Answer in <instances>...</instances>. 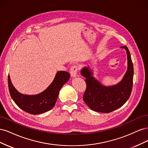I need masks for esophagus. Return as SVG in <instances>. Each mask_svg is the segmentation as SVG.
I'll list each match as a JSON object with an SVG mask.
<instances>
[{
	"label": "esophagus",
	"instance_id": "obj_1",
	"mask_svg": "<svg viewBox=\"0 0 148 148\" xmlns=\"http://www.w3.org/2000/svg\"><path fill=\"white\" fill-rule=\"evenodd\" d=\"M77 71H78V66L77 65H73L71 67L70 69V75L72 78L77 77Z\"/></svg>",
	"mask_w": 148,
	"mask_h": 148
}]
</instances>
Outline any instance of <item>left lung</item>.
Listing matches in <instances>:
<instances>
[{
  "label": "left lung",
  "instance_id": "8db88e82",
  "mask_svg": "<svg viewBox=\"0 0 148 148\" xmlns=\"http://www.w3.org/2000/svg\"><path fill=\"white\" fill-rule=\"evenodd\" d=\"M127 55V70L120 82L112 86H105L93 76L89 66L81 70V75L85 78L86 90L83 101L91 110L102 113H109L122 107L130 96L133 86V65L130 53L126 46Z\"/></svg>",
  "mask_w": 148,
  "mask_h": 148
}]
</instances>
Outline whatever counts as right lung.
Listing matches in <instances>:
<instances>
[{"label":"right lung","mask_w":148,"mask_h":148,"mask_svg":"<svg viewBox=\"0 0 148 148\" xmlns=\"http://www.w3.org/2000/svg\"><path fill=\"white\" fill-rule=\"evenodd\" d=\"M70 77V75L69 72L58 71L53 82L45 90L38 95H27L16 90L8 75V89L12 99L21 109L31 114H41L50 110L54 107L59 91L64 84L69 81Z\"/></svg>","instance_id":"add662e5"}]
</instances>
